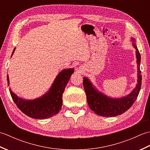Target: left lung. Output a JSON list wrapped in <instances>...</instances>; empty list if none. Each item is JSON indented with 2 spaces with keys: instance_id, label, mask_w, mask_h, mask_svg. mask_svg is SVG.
Instances as JSON below:
<instances>
[{
  "instance_id": "left-lung-1",
  "label": "left lung",
  "mask_w": 150,
  "mask_h": 150,
  "mask_svg": "<svg viewBox=\"0 0 150 150\" xmlns=\"http://www.w3.org/2000/svg\"><path fill=\"white\" fill-rule=\"evenodd\" d=\"M133 46L136 50L137 64V84L133 91L125 97L111 98L101 93L95 88L87 77L83 78V86L86 95L88 106L95 113L102 117H115L122 114L135 103L141 90L142 75L140 70L141 55L135 44L134 38H131Z\"/></svg>"
}]
</instances>
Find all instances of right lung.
Here are the masks:
<instances>
[{
	"instance_id": "obj_1",
	"label": "right lung",
	"mask_w": 150,
	"mask_h": 150,
	"mask_svg": "<svg viewBox=\"0 0 150 150\" xmlns=\"http://www.w3.org/2000/svg\"><path fill=\"white\" fill-rule=\"evenodd\" d=\"M13 51L11 57L14 53ZM74 72V68L62 70L56 77L48 91L33 100H26L18 97L9 88L11 96L18 109L27 116L36 119H45L59 112L62 104V94L67 84ZM8 85L9 86L7 75Z\"/></svg>"
}]
</instances>
